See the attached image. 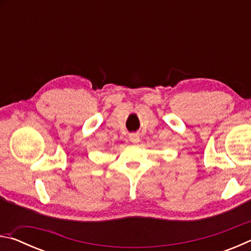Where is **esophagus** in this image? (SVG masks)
<instances>
[{
  "label": "esophagus",
  "instance_id": "1",
  "mask_svg": "<svg viewBox=\"0 0 251 251\" xmlns=\"http://www.w3.org/2000/svg\"><path fill=\"white\" fill-rule=\"evenodd\" d=\"M129 141L131 143H138L139 142V136L137 134H131L129 136Z\"/></svg>",
  "mask_w": 251,
  "mask_h": 251
}]
</instances>
